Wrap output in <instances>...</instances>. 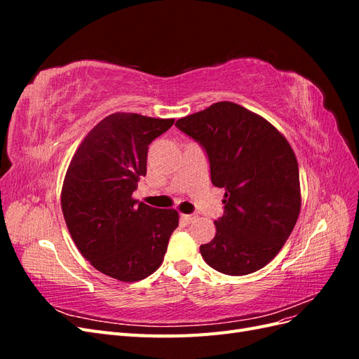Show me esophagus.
Here are the masks:
<instances>
[{"label":"esophagus","instance_id":"obj_1","mask_svg":"<svg viewBox=\"0 0 359 359\" xmlns=\"http://www.w3.org/2000/svg\"><path fill=\"white\" fill-rule=\"evenodd\" d=\"M194 219H196V215H191V214H181V220H182V223H186V224L191 223Z\"/></svg>","mask_w":359,"mask_h":359}]
</instances>
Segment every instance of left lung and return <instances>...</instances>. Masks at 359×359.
I'll return each mask as SVG.
<instances>
[{"label": "left lung", "instance_id": "8db88e82", "mask_svg": "<svg viewBox=\"0 0 359 359\" xmlns=\"http://www.w3.org/2000/svg\"><path fill=\"white\" fill-rule=\"evenodd\" d=\"M205 148L211 181L224 189L215 236L201 245L211 268L247 276L273 260L298 220L299 170L287 139L260 115L232 102L214 103L175 124Z\"/></svg>", "mask_w": 359, "mask_h": 359}]
</instances>
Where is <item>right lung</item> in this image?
I'll use <instances>...</instances> for the list:
<instances>
[{
    "instance_id": "right-lung-1",
    "label": "right lung",
    "mask_w": 359,
    "mask_h": 359,
    "mask_svg": "<svg viewBox=\"0 0 359 359\" xmlns=\"http://www.w3.org/2000/svg\"><path fill=\"white\" fill-rule=\"evenodd\" d=\"M173 121L107 115L85 136L64 177L61 208L72 240L97 271L126 283L147 278L161 265L180 222L177 210L133 199L147 175L148 145Z\"/></svg>"
}]
</instances>
